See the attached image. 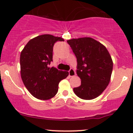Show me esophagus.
<instances>
[{
	"label": "esophagus",
	"instance_id": "1",
	"mask_svg": "<svg viewBox=\"0 0 133 133\" xmlns=\"http://www.w3.org/2000/svg\"><path fill=\"white\" fill-rule=\"evenodd\" d=\"M76 75V73H75V71L73 69H71L69 71V76H74L75 75Z\"/></svg>",
	"mask_w": 133,
	"mask_h": 133
}]
</instances>
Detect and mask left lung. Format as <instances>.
I'll return each mask as SVG.
<instances>
[{"label":"left lung","instance_id":"1","mask_svg":"<svg viewBox=\"0 0 133 133\" xmlns=\"http://www.w3.org/2000/svg\"><path fill=\"white\" fill-rule=\"evenodd\" d=\"M77 60L76 74L81 85L73 89L84 100H92L106 89L112 74V58L105 46L90 37L68 40Z\"/></svg>","mask_w":133,"mask_h":133}]
</instances>
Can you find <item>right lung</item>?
<instances>
[{"label":"right lung","mask_w":133,"mask_h":133,"mask_svg":"<svg viewBox=\"0 0 133 133\" xmlns=\"http://www.w3.org/2000/svg\"><path fill=\"white\" fill-rule=\"evenodd\" d=\"M64 41L61 37L42 35L31 39L21 51V78L27 89L37 98L46 100L54 97L59 82L69 75L67 71L49 67L53 61L55 43Z\"/></svg>","instance_id":"add662e5"}]
</instances>
